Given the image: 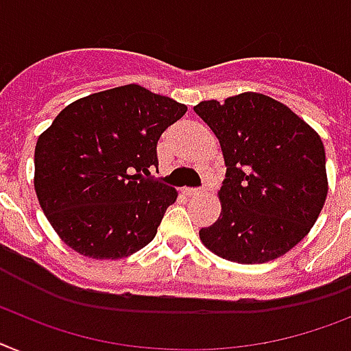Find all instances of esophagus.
Listing matches in <instances>:
<instances>
[{"mask_svg":"<svg viewBox=\"0 0 351 351\" xmlns=\"http://www.w3.org/2000/svg\"><path fill=\"white\" fill-rule=\"evenodd\" d=\"M205 191L204 189H184V195L187 196H200L204 195Z\"/></svg>","mask_w":351,"mask_h":351,"instance_id":"1","label":"esophagus"}]
</instances>
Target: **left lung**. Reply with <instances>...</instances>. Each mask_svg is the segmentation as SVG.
I'll return each instance as SVG.
<instances>
[{"mask_svg":"<svg viewBox=\"0 0 351 351\" xmlns=\"http://www.w3.org/2000/svg\"><path fill=\"white\" fill-rule=\"evenodd\" d=\"M195 111L220 141L227 167L220 218L200 230L202 243L241 265L287 254L314 227L328 195L317 131L263 93L202 101Z\"/></svg>","mask_w":351,"mask_h":351,"instance_id":"left-lung-1","label":"left lung"}]
</instances>
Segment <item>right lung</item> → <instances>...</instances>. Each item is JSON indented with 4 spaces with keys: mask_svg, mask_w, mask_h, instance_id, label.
Masks as SVG:
<instances>
[{
    "mask_svg": "<svg viewBox=\"0 0 351 351\" xmlns=\"http://www.w3.org/2000/svg\"><path fill=\"white\" fill-rule=\"evenodd\" d=\"M185 104L138 84L77 99L43 131L34 187L59 238L92 259H121L156 234L176 189L153 178L156 142Z\"/></svg>",
    "mask_w": 351,
    "mask_h": 351,
    "instance_id": "add662e5",
    "label": "right lung"
}]
</instances>
